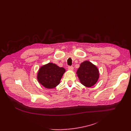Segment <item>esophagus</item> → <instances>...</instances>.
Here are the masks:
<instances>
[{"label":"esophagus","mask_w":131,"mask_h":131,"mask_svg":"<svg viewBox=\"0 0 131 131\" xmlns=\"http://www.w3.org/2000/svg\"><path fill=\"white\" fill-rule=\"evenodd\" d=\"M68 70H73V66H68Z\"/></svg>","instance_id":"1"}]
</instances>
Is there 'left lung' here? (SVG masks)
Instances as JSON below:
<instances>
[{"label": "left lung", "instance_id": "1", "mask_svg": "<svg viewBox=\"0 0 131 131\" xmlns=\"http://www.w3.org/2000/svg\"><path fill=\"white\" fill-rule=\"evenodd\" d=\"M77 76L81 84L86 87L94 85L99 78V71L97 67L89 61L82 63L77 71Z\"/></svg>", "mask_w": 131, "mask_h": 131}]
</instances>
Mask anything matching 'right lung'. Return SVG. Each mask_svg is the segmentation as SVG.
<instances>
[{"label": "right lung", "instance_id": "obj_1", "mask_svg": "<svg viewBox=\"0 0 131 131\" xmlns=\"http://www.w3.org/2000/svg\"><path fill=\"white\" fill-rule=\"evenodd\" d=\"M65 72L63 67L49 63L41 66L37 74L38 82L47 89H52L58 85Z\"/></svg>", "mask_w": 131, "mask_h": 131}]
</instances>
